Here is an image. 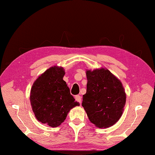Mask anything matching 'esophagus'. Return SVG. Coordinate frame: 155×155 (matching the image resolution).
Listing matches in <instances>:
<instances>
[{
  "mask_svg": "<svg viewBox=\"0 0 155 155\" xmlns=\"http://www.w3.org/2000/svg\"><path fill=\"white\" fill-rule=\"evenodd\" d=\"M75 100H76V101H77V102H78V103H81V97L80 96H78V95L76 96H75Z\"/></svg>",
  "mask_w": 155,
  "mask_h": 155,
  "instance_id": "esophagus-1",
  "label": "esophagus"
}]
</instances>
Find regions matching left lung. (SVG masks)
Returning a JSON list of instances; mask_svg holds the SVG:
<instances>
[{"label": "left lung", "mask_w": 155, "mask_h": 155, "mask_svg": "<svg viewBox=\"0 0 155 155\" xmlns=\"http://www.w3.org/2000/svg\"><path fill=\"white\" fill-rule=\"evenodd\" d=\"M87 91L82 106L96 127L108 128L121 117L126 104L125 90L118 78L108 69L86 70Z\"/></svg>", "instance_id": "left-lung-1"}]
</instances>
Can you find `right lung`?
<instances>
[{
    "label": "right lung",
    "mask_w": 155,
    "mask_h": 155,
    "mask_svg": "<svg viewBox=\"0 0 155 155\" xmlns=\"http://www.w3.org/2000/svg\"><path fill=\"white\" fill-rule=\"evenodd\" d=\"M65 73L63 67H51L39 76L31 90L30 103L36 119L51 127L61 125L70 109L80 105L63 79Z\"/></svg>",
    "instance_id": "right-lung-1"
}]
</instances>
